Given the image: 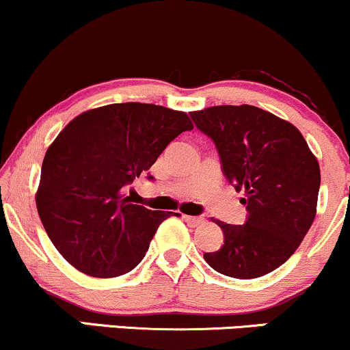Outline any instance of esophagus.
I'll list each match as a JSON object with an SVG mask.
<instances>
[{
  "instance_id": "1",
  "label": "esophagus",
  "mask_w": 350,
  "mask_h": 350,
  "mask_svg": "<svg viewBox=\"0 0 350 350\" xmlns=\"http://www.w3.org/2000/svg\"><path fill=\"white\" fill-rule=\"evenodd\" d=\"M185 221H187L188 226H191V228H196V226H201L204 223V217L201 216H183Z\"/></svg>"
}]
</instances>
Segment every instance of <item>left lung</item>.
Returning <instances> with one entry per match:
<instances>
[{"label":"left lung","instance_id":"left-lung-1","mask_svg":"<svg viewBox=\"0 0 350 350\" xmlns=\"http://www.w3.org/2000/svg\"><path fill=\"white\" fill-rule=\"evenodd\" d=\"M201 133L213 139L226 178L244 191L245 224L215 223L224 244L204 254L216 272L249 280L285 264L310 231L318 206V159L291 122L250 105L191 111Z\"/></svg>","mask_w":350,"mask_h":350}]
</instances>
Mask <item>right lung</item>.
<instances>
[{"label":"right lung","instance_id":"obj_1","mask_svg":"<svg viewBox=\"0 0 350 350\" xmlns=\"http://www.w3.org/2000/svg\"><path fill=\"white\" fill-rule=\"evenodd\" d=\"M190 129L183 111L116 103L85 111L60 131L45 152L36 204L49 239L70 265L111 278L142 260L170 213L133 204L124 190Z\"/></svg>","mask_w":350,"mask_h":350}]
</instances>
